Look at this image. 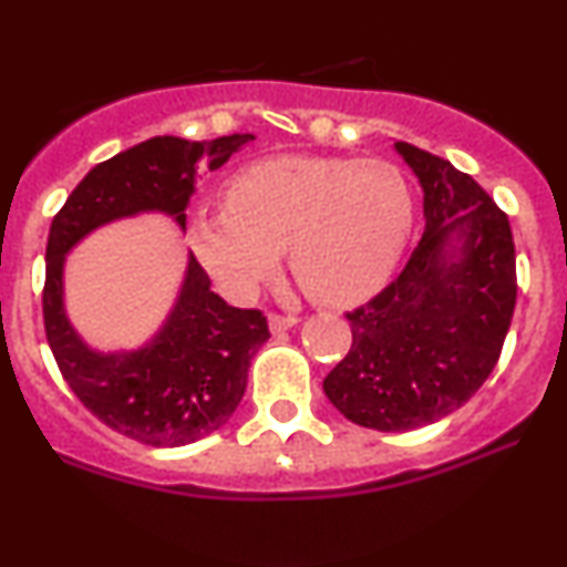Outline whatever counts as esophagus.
I'll return each instance as SVG.
<instances>
[{"mask_svg": "<svg viewBox=\"0 0 567 567\" xmlns=\"http://www.w3.org/2000/svg\"><path fill=\"white\" fill-rule=\"evenodd\" d=\"M296 324H298V317H292V315H271L269 317L271 333H285V330L296 328Z\"/></svg>", "mask_w": 567, "mask_h": 567, "instance_id": "34e87169", "label": "esophagus"}]
</instances>
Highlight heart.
<instances>
[{
    "label": "heart",
    "instance_id": "obj_1",
    "mask_svg": "<svg viewBox=\"0 0 567 567\" xmlns=\"http://www.w3.org/2000/svg\"><path fill=\"white\" fill-rule=\"evenodd\" d=\"M220 213H197L188 245L220 292L245 301L290 250L315 301L357 303L386 282L413 229V197L381 159L271 157L234 173Z\"/></svg>",
    "mask_w": 567,
    "mask_h": 567
}]
</instances>
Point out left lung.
I'll use <instances>...</instances> for the list:
<instances>
[{
  "label": "left lung",
  "instance_id": "1",
  "mask_svg": "<svg viewBox=\"0 0 567 567\" xmlns=\"http://www.w3.org/2000/svg\"><path fill=\"white\" fill-rule=\"evenodd\" d=\"M424 188V237L405 269L349 311L351 349L322 389L354 424L410 432L477 394L517 301L509 218L472 175L394 143Z\"/></svg>",
  "mask_w": 567,
  "mask_h": 567
}]
</instances>
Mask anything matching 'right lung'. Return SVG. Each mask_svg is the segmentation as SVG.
<instances>
[{"mask_svg": "<svg viewBox=\"0 0 567 567\" xmlns=\"http://www.w3.org/2000/svg\"><path fill=\"white\" fill-rule=\"evenodd\" d=\"M250 141V133L143 141L84 175L50 226L42 315L58 368L97 421L143 445H188L231 419L252 354L269 341L264 311L226 303L188 256L181 296L159 333L135 351L101 354L76 336L63 309V261L97 226L135 213H167L184 229L199 175L218 171Z\"/></svg>", "mask_w": 567, "mask_h": 567, "instance_id": "right-lung-1", "label": "right lung"}]
</instances>
